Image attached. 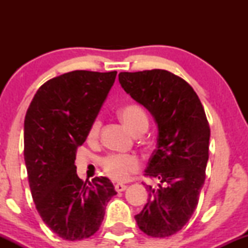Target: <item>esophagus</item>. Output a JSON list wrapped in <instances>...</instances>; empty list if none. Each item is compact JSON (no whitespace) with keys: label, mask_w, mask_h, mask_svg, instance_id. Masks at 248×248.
Instances as JSON below:
<instances>
[{"label":"esophagus","mask_w":248,"mask_h":248,"mask_svg":"<svg viewBox=\"0 0 248 248\" xmlns=\"http://www.w3.org/2000/svg\"><path fill=\"white\" fill-rule=\"evenodd\" d=\"M127 189V186H124V184H121V183H118L115 184V190L118 192H121V191H124V190Z\"/></svg>","instance_id":"34e87169"}]
</instances>
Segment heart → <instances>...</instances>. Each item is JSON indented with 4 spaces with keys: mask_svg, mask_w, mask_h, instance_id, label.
Wrapping results in <instances>:
<instances>
[{
    "mask_svg": "<svg viewBox=\"0 0 248 248\" xmlns=\"http://www.w3.org/2000/svg\"><path fill=\"white\" fill-rule=\"evenodd\" d=\"M120 119L126 124L130 132L135 134L139 130L148 128V118L146 112L138 105H128L121 108L119 112ZM100 121L96 119L91 124L88 130V139L94 140L100 130ZM101 167L104 171L113 181L124 182L129 178L133 172L138 171L140 168V162L134 155H121V154H113L102 158Z\"/></svg>",
    "mask_w": 248,
    "mask_h": 248,
    "instance_id": "heart-1",
    "label": "heart"
}]
</instances>
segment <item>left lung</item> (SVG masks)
Masks as SVG:
<instances>
[{"instance_id": "obj_1", "label": "left lung", "mask_w": 248, "mask_h": 248, "mask_svg": "<svg viewBox=\"0 0 248 248\" xmlns=\"http://www.w3.org/2000/svg\"><path fill=\"white\" fill-rule=\"evenodd\" d=\"M124 92L149 110L157 124V148L146 175L149 201L135 216L150 237L175 234L191 218L205 181L210 127L198 95L186 80L166 70L119 73Z\"/></svg>"}]
</instances>
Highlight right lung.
Here are the masks:
<instances>
[{
	"mask_svg": "<svg viewBox=\"0 0 248 248\" xmlns=\"http://www.w3.org/2000/svg\"><path fill=\"white\" fill-rule=\"evenodd\" d=\"M116 71H72L50 79L33 96L24 119V161L35 205L43 221L65 240L98 231L116 195L107 177L82 182L75 166Z\"/></svg>",
	"mask_w": 248,
	"mask_h": 248,
	"instance_id": "add662e5",
	"label": "right lung"
}]
</instances>
